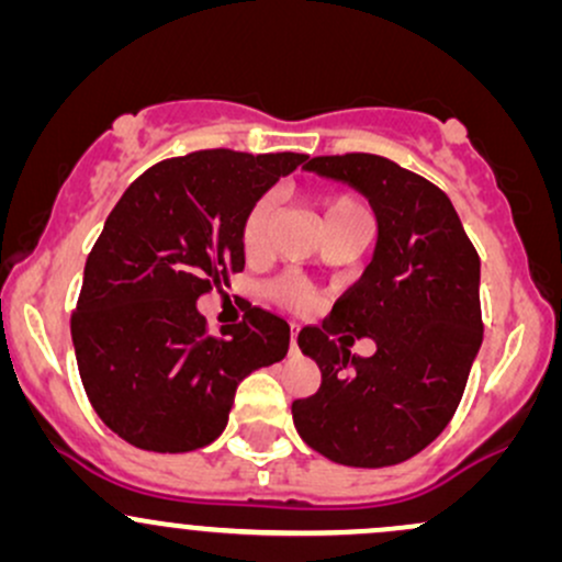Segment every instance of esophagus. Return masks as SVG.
Wrapping results in <instances>:
<instances>
[{"label": "esophagus", "mask_w": 562, "mask_h": 562, "mask_svg": "<svg viewBox=\"0 0 562 562\" xmlns=\"http://www.w3.org/2000/svg\"><path fill=\"white\" fill-rule=\"evenodd\" d=\"M291 351H299V325H291Z\"/></svg>", "instance_id": "34e87169"}]
</instances>
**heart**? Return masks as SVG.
<instances>
[{
  "mask_svg": "<svg viewBox=\"0 0 562 562\" xmlns=\"http://www.w3.org/2000/svg\"><path fill=\"white\" fill-rule=\"evenodd\" d=\"M366 213V207L355 200V196H333V200L325 202L323 207V224H328L333 218H341V215H355ZM277 215V196L274 194H261L256 202L248 207L243 218V229H239V237H243V248L250 256H258L269 248L271 239V226H274ZM269 295L277 299L280 304L293 306V310H306L312 304V291L299 280H277L269 285Z\"/></svg>",
  "mask_w": 562,
  "mask_h": 562,
  "instance_id": "b5f03b06",
  "label": "heart"
}]
</instances>
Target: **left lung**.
Listing matches in <instances>:
<instances>
[{"mask_svg": "<svg viewBox=\"0 0 562 562\" xmlns=\"http://www.w3.org/2000/svg\"><path fill=\"white\" fill-rule=\"evenodd\" d=\"M306 170L355 187L379 221L373 261L306 325L299 347L323 384L295 400L304 442L347 467H392L429 446L464 394L483 344L480 256L442 189L379 154L314 157ZM373 337V358L351 356L355 337Z\"/></svg>", "mask_w": 562, "mask_h": 562, "instance_id": "left-lung-1", "label": "left lung"}]
</instances>
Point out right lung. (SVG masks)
Here are the masks:
<instances>
[{
    "instance_id": "1",
    "label": "right lung",
    "mask_w": 562,
    "mask_h": 562,
    "mask_svg": "<svg viewBox=\"0 0 562 562\" xmlns=\"http://www.w3.org/2000/svg\"><path fill=\"white\" fill-rule=\"evenodd\" d=\"M306 159L232 149L162 159L109 213L71 338L90 405L122 440L154 453L207 446L229 422L239 381L288 355L282 317L250 306L213 336L196 299L245 269V213Z\"/></svg>"
}]
</instances>
